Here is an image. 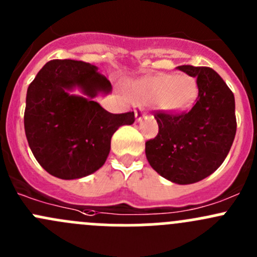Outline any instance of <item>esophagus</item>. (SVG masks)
I'll return each instance as SVG.
<instances>
[{"label":"esophagus","instance_id":"1","mask_svg":"<svg viewBox=\"0 0 257 257\" xmlns=\"http://www.w3.org/2000/svg\"><path fill=\"white\" fill-rule=\"evenodd\" d=\"M145 116V112H143V110L142 109H138V110H136V119H137V121H141L142 119H143Z\"/></svg>","mask_w":257,"mask_h":257}]
</instances>
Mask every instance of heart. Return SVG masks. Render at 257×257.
Instances as JSON below:
<instances>
[{"label":"heart","instance_id":"1","mask_svg":"<svg viewBox=\"0 0 257 257\" xmlns=\"http://www.w3.org/2000/svg\"><path fill=\"white\" fill-rule=\"evenodd\" d=\"M196 82L188 74H159L137 80L133 95L138 102L152 103L167 112H181L194 102Z\"/></svg>","mask_w":257,"mask_h":257}]
</instances>
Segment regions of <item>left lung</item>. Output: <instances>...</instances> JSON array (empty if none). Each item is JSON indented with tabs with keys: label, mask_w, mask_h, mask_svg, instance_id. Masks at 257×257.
I'll return each mask as SVG.
<instances>
[{
	"label": "left lung",
	"mask_w": 257,
	"mask_h": 257,
	"mask_svg": "<svg viewBox=\"0 0 257 257\" xmlns=\"http://www.w3.org/2000/svg\"><path fill=\"white\" fill-rule=\"evenodd\" d=\"M178 68L196 79L198 99L188 112L155 114L159 133L145 143V155L158 174L186 185L203 180L222 164L236 134V116L234 94L214 69Z\"/></svg>",
	"instance_id": "left-lung-1"
}]
</instances>
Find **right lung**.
I'll return each mask as SVG.
<instances>
[{
    "mask_svg": "<svg viewBox=\"0 0 257 257\" xmlns=\"http://www.w3.org/2000/svg\"><path fill=\"white\" fill-rule=\"evenodd\" d=\"M110 92L98 67L82 61L54 59L38 72L27 89L25 132L46 172L72 180L103 167L116 129L136 120L134 112L112 114L94 100Z\"/></svg>",
    "mask_w": 257,
    "mask_h": 257,
    "instance_id": "right-lung-1",
    "label": "right lung"
}]
</instances>
